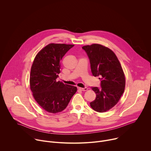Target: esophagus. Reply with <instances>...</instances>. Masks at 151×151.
<instances>
[{"instance_id":"obj_1","label":"esophagus","mask_w":151,"mask_h":151,"mask_svg":"<svg viewBox=\"0 0 151 151\" xmlns=\"http://www.w3.org/2000/svg\"><path fill=\"white\" fill-rule=\"evenodd\" d=\"M78 89L81 90V91H87L88 90V88L87 87H84V88H81V87H78Z\"/></svg>"}]
</instances>
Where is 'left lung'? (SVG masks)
Returning a JSON list of instances; mask_svg holds the SVG:
<instances>
[{"label":"left lung","instance_id":"obj_1","mask_svg":"<svg viewBox=\"0 0 151 151\" xmlns=\"http://www.w3.org/2000/svg\"><path fill=\"white\" fill-rule=\"evenodd\" d=\"M82 48L88 57L93 75L101 80V88L91 87L96 98L90 106L96 112H106L116 104L125 90V79L121 64L111 50L101 45Z\"/></svg>","mask_w":151,"mask_h":151}]
</instances>
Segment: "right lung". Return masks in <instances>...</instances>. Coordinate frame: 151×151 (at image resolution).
<instances>
[{
	"label": "right lung",
	"mask_w": 151,
	"mask_h": 151,
	"mask_svg": "<svg viewBox=\"0 0 151 151\" xmlns=\"http://www.w3.org/2000/svg\"><path fill=\"white\" fill-rule=\"evenodd\" d=\"M73 45L50 44L36 56L31 68L30 90L37 103L46 111L56 114L66 109L77 91L57 81L60 61Z\"/></svg>",
	"instance_id": "obj_1"
}]
</instances>
